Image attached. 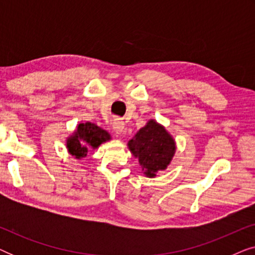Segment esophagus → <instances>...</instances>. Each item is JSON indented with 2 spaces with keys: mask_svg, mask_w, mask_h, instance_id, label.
<instances>
[{
  "mask_svg": "<svg viewBox=\"0 0 255 255\" xmlns=\"http://www.w3.org/2000/svg\"><path fill=\"white\" fill-rule=\"evenodd\" d=\"M113 128L117 134H124L125 124L123 120H121V118H115L113 122Z\"/></svg>",
  "mask_w": 255,
  "mask_h": 255,
  "instance_id": "esophagus-1",
  "label": "esophagus"
}]
</instances>
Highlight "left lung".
I'll return each mask as SVG.
<instances>
[{"label": "left lung", "mask_w": 255, "mask_h": 255, "mask_svg": "<svg viewBox=\"0 0 255 255\" xmlns=\"http://www.w3.org/2000/svg\"><path fill=\"white\" fill-rule=\"evenodd\" d=\"M128 146L132 154L138 158L139 165L147 177H154L160 170H165L176 149L172 135L154 120L148 121Z\"/></svg>", "instance_id": "left-lung-1"}]
</instances>
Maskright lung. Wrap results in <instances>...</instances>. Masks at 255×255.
<instances>
[{
  "instance_id": "obj_1",
  "label": "right lung",
  "mask_w": 255,
  "mask_h": 255,
  "mask_svg": "<svg viewBox=\"0 0 255 255\" xmlns=\"http://www.w3.org/2000/svg\"><path fill=\"white\" fill-rule=\"evenodd\" d=\"M111 137L106 130L96 124L80 123L71 137L67 139V149L76 159L87 155L89 148H97L102 142L110 140Z\"/></svg>"
}]
</instances>
